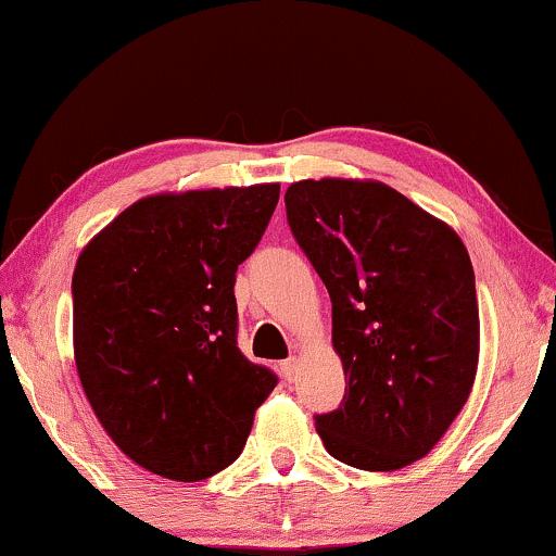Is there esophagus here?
Masks as SVG:
<instances>
[{"label": "esophagus", "instance_id": "34e87169", "mask_svg": "<svg viewBox=\"0 0 556 556\" xmlns=\"http://www.w3.org/2000/svg\"><path fill=\"white\" fill-rule=\"evenodd\" d=\"M282 374H285L287 381L295 379V376H298V358H295V355H292V358L282 361Z\"/></svg>", "mask_w": 556, "mask_h": 556}]
</instances>
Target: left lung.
Segmentation results:
<instances>
[{
	"mask_svg": "<svg viewBox=\"0 0 556 556\" xmlns=\"http://www.w3.org/2000/svg\"><path fill=\"white\" fill-rule=\"evenodd\" d=\"M292 238L331 298L344 368L340 407L316 416L331 457L397 470L429 455L468 402L478 300L452 227L374 180H300L285 193Z\"/></svg>",
	"mask_w": 556,
	"mask_h": 556,
	"instance_id": "left-lung-1",
	"label": "left lung"
}]
</instances>
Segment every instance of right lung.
I'll list each match as a JSON object with an SVG mask.
<instances>
[{
	"label": "right lung",
	"mask_w": 556,
	"mask_h": 556,
	"mask_svg": "<svg viewBox=\"0 0 556 556\" xmlns=\"http://www.w3.org/2000/svg\"><path fill=\"white\" fill-rule=\"evenodd\" d=\"M279 185L140 198L83 248L73 344L112 442L151 473L203 481L238 460L277 374L238 348L235 274Z\"/></svg>",
	"instance_id": "obj_1"
}]
</instances>
